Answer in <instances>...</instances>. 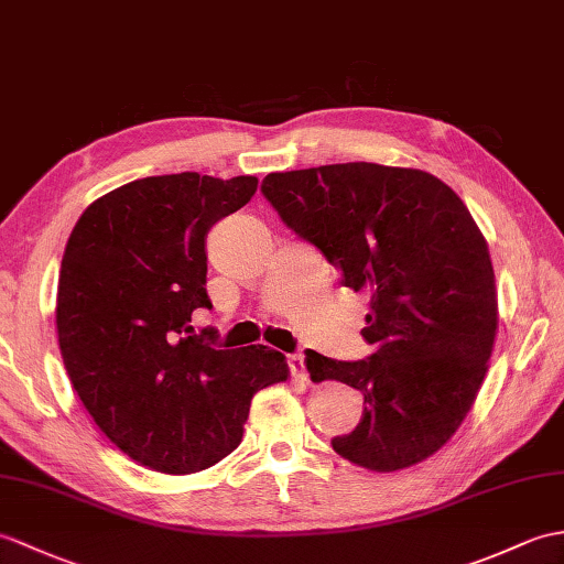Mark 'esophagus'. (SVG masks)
<instances>
[{"instance_id":"obj_1","label":"esophagus","mask_w":564,"mask_h":564,"mask_svg":"<svg viewBox=\"0 0 564 564\" xmlns=\"http://www.w3.org/2000/svg\"><path fill=\"white\" fill-rule=\"evenodd\" d=\"M288 368H291V375L300 382H307V368H305V358L300 356V352H293V356H288Z\"/></svg>"}]
</instances>
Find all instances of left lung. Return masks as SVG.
<instances>
[{
    "mask_svg": "<svg viewBox=\"0 0 564 564\" xmlns=\"http://www.w3.org/2000/svg\"><path fill=\"white\" fill-rule=\"evenodd\" d=\"M288 228L317 245L346 288L370 293L372 358L307 350L312 382L365 399L360 425L332 440L346 462L391 474L440 452L474 409L497 336L488 242L452 187L417 167L338 163L261 182Z\"/></svg>",
    "mask_w": 564,
    "mask_h": 564,
    "instance_id": "1",
    "label": "left lung"
}]
</instances>
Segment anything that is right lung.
Instances as JSON below:
<instances>
[{"label": "right lung", "instance_id": "1", "mask_svg": "<svg viewBox=\"0 0 564 564\" xmlns=\"http://www.w3.org/2000/svg\"><path fill=\"white\" fill-rule=\"evenodd\" d=\"M257 185L199 173L127 182L86 208L64 250L55 317L69 382L102 435L159 474L226 459L252 397L291 377L283 352L220 350L192 326L196 307L212 310L206 232Z\"/></svg>", "mask_w": 564, "mask_h": 564}]
</instances>
